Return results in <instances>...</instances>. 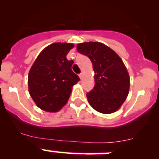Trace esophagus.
I'll return each mask as SVG.
<instances>
[{"label":"esophagus","instance_id":"esophagus-1","mask_svg":"<svg viewBox=\"0 0 159 159\" xmlns=\"http://www.w3.org/2000/svg\"><path fill=\"white\" fill-rule=\"evenodd\" d=\"M79 77H80V78H81V79H82V78H83V73L79 74Z\"/></svg>","mask_w":159,"mask_h":159}]
</instances>
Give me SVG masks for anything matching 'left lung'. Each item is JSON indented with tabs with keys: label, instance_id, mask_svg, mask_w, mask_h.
<instances>
[{
	"label": "left lung",
	"instance_id": "8db88e82",
	"mask_svg": "<svg viewBox=\"0 0 159 159\" xmlns=\"http://www.w3.org/2000/svg\"><path fill=\"white\" fill-rule=\"evenodd\" d=\"M77 50L89 57L94 68L95 84L86 94L91 106L103 114L116 111L125 101L130 86L122 60L113 50L99 42L78 44Z\"/></svg>",
	"mask_w": 159,
	"mask_h": 159
}]
</instances>
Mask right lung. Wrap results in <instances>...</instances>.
<instances>
[{
    "label": "right lung",
    "instance_id": "obj_1",
    "mask_svg": "<svg viewBox=\"0 0 159 159\" xmlns=\"http://www.w3.org/2000/svg\"><path fill=\"white\" fill-rule=\"evenodd\" d=\"M74 44L54 43L38 56L28 75L32 99L41 109L56 112L67 103L71 88L80 78L71 70L74 63L66 56Z\"/></svg>",
    "mask_w": 159,
    "mask_h": 159
}]
</instances>
